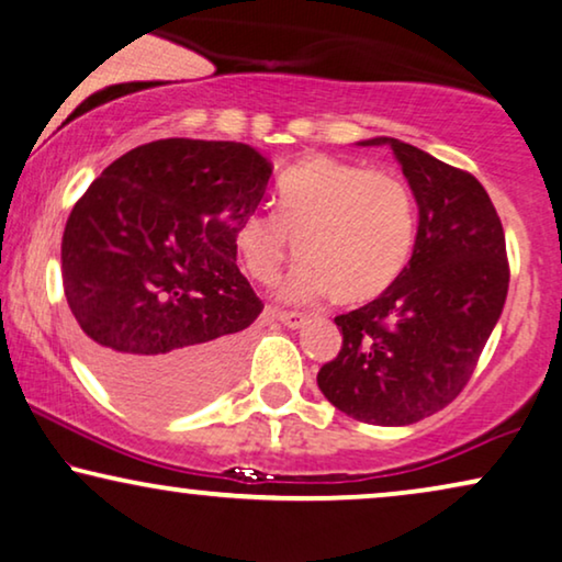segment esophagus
Masks as SVG:
<instances>
[{
  "instance_id": "obj_1",
  "label": "esophagus",
  "mask_w": 562,
  "mask_h": 562,
  "mask_svg": "<svg viewBox=\"0 0 562 562\" xmlns=\"http://www.w3.org/2000/svg\"><path fill=\"white\" fill-rule=\"evenodd\" d=\"M268 314H271L273 319H279L281 325L289 327V329H299V327L306 325V317H304V314H299V312H276V310H268Z\"/></svg>"
}]
</instances>
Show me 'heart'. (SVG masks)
Wrapping results in <instances>:
<instances>
[{
	"mask_svg": "<svg viewBox=\"0 0 562 562\" xmlns=\"http://www.w3.org/2000/svg\"><path fill=\"white\" fill-rule=\"evenodd\" d=\"M414 248V204L396 176L333 156H306L279 183L276 214L256 212L237 229L245 271L271 283L296 250L281 299L368 304L394 286Z\"/></svg>",
	"mask_w": 562,
	"mask_h": 562,
	"instance_id": "obj_1",
	"label": "heart"
}]
</instances>
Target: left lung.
<instances>
[{"instance_id": "8db88e82", "label": "left lung", "mask_w": 562, "mask_h": 562, "mask_svg": "<svg viewBox=\"0 0 562 562\" xmlns=\"http://www.w3.org/2000/svg\"><path fill=\"white\" fill-rule=\"evenodd\" d=\"M358 145L394 150L419 210L417 237L386 294L335 317L342 348L317 386L352 419L404 427L445 409L471 379L509 291L506 243L471 173L396 137Z\"/></svg>"}]
</instances>
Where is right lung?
I'll list each match as a JSON object with an SVG mask.
<instances>
[{"label": "right lung", "instance_id": "1", "mask_svg": "<svg viewBox=\"0 0 562 562\" xmlns=\"http://www.w3.org/2000/svg\"><path fill=\"white\" fill-rule=\"evenodd\" d=\"M273 166L229 140L168 137L91 183L60 243V271L99 379L143 414L196 409L233 379L263 310L237 268V229Z\"/></svg>", "mask_w": 562, "mask_h": 562}]
</instances>
